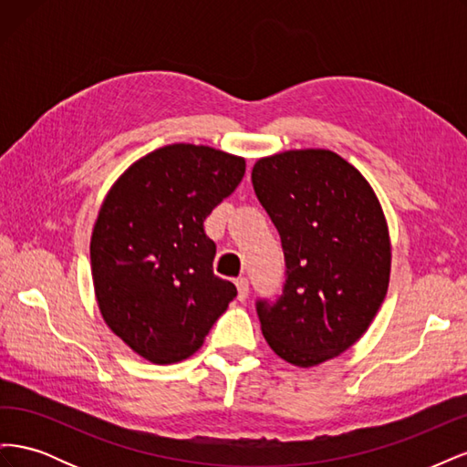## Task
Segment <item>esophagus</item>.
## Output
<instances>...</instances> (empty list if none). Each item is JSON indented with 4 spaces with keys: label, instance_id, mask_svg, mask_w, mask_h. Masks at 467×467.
<instances>
[{
    "label": "esophagus",
    "instance_id": "obj_1",
    "mask_svg": "<svg viewBox=\"0 0 467 467\" xmlns=\"http://www.w3.org/2000/svg\"><path fill=\"white\" fill-rule=\"evenodd\" d=\"M235 286H237V298H239V302H245L247 296H249V280L245 276H239L235 280Z\"/></svg>",
    "mask_w": 467,
    "mask_h": 467
}]
</instances>
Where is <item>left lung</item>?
<instances>
[{
    "instance_id": "1",
    "label": "left lung",
    "mask_w": 467,
    "mask_h": 467,
    "mask_svg": "<svg viewBox=\"0 0 467 467\" xmlns=\"http://www.w3.org/2000/svg\"><path fill=\"white\" fill-rule=\"evenodd\" d=\"M251 181L286 265L276 300L255 302L266 343L302 368L338 357L368 329L388 292L391 249L376 194L329 150L263 158Z\"/></svg>"
}]
</instances>
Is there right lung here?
I'll use <instances>...</instances> for the list:
<instances>
[{
	"label": "right lung",
	"instance_id": "right-lung-1",
	"mask_svg": "<svg viewBox=\"0 0 467 467\" xmlns=\"http://www.w3.org/2000/svg\"><path fill=\"white\" fill-rule=\"evenodd\" d=\"M245 175V160L171 144L129 167L110 189L91 237L95 294L109 327L153 364L202 347L237 288L212 271L204 220Z\"/></svg>",
	"mask_w": 467,
	"mask_h": 467
}]
</instances>
